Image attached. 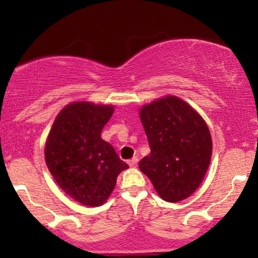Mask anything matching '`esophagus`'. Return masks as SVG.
<instances>
[{"instance_id": "obj_1", "label": "esophagus", "mask_w": 258, "mask_h": 258, "mask_svg": "<svg viewBox=\"0 0 258 258\" xmlns=\"http://www.w3.org/2000/svg\"><path fill=\"white\" fill-rule=\"evenodd\" d=\"M137 162H138V158L137 156H135V158H132L131 160H128V165L131 167H135L136 165H137Z\"/></svg>"}]
</instances>
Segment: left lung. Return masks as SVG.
Wrapping results in <instances>:
<instances>
[{
  "mask_svg": "<svg viewBox=\"0 0 258 258\" xmlns=\"http://www.w3.org/2000/svg\"><path fill=\"white\" fill-rule=\"evenodd\" d=\"M150 154L139 170L164 200L177 203L203 182L212 154V139L203 117L184 100L168 96L141 109Z\"/></svg>",
  "mask_w": 258,
  "mask_h": 258,
  "instance_id": "8db88e82",
  "label": "left lung"
}]
</instances>
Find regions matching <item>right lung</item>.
I'll use <instances>...</instances> for the list:
<instances>
[{
  "mask_svg": "<svg viewBox=\"0 0 258 258\" xmlns=\"http://www.w3.org/2000/svg\"><path fill=\"white\" fill-rule=\"evenodd\" d=\"M112 112L111 105L72 103L55 117L46 142L49 172L65 193L82 205L105 203L117 176L128 168L111 144L100 137Z\"/></svg>",
  "mask_w": 258,
  "mask_h": 258,
  "instance_id": "right-lung-1",
  "label": "right lung"
}]
</instances>
